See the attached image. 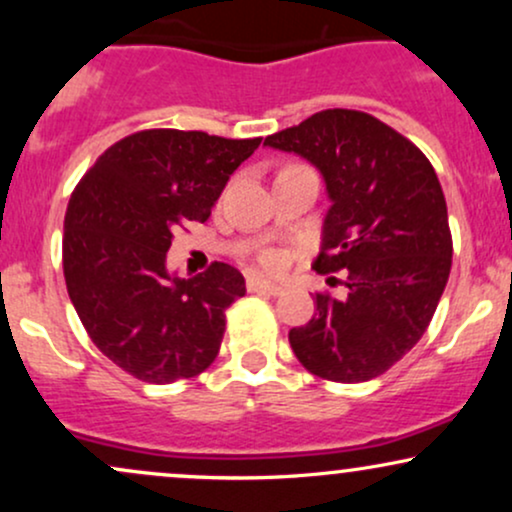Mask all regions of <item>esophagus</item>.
I'll return each mask as SVG.
<instances>
[{
    "instance_id": "1",
    "label": "esophagus",
    "mask_w": 512,
    "mask_h": 512,
    "mask_svg": "<svg viewBox=\"0 0 512 512\" xmlns=\"http://www.w3.org/2000/svg\"><path fill=\"white\" fill-rule=\"evenodd\" d=\"M248 291L250 293H267V296H279V293H284V286L274 284V281H264V279H260V276H250Z\"/></svg>"
}]
</instances>
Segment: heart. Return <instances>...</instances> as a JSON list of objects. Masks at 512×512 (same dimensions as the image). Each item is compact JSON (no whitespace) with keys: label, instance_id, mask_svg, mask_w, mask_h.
<instances>
[{"label":"heart","instance_id":"1","mask_svg":"<svg viewBox=\"0 0 512 512\" xmlns=\"http://www.w3.org/2000/svg\"><path fill=\"white\" fill-rule=\"evenodd\" d=\"M262 262H264V267L276 269V267H281V255H276V252H267V255L262 257Z\"/></svg>","mask_w":512,"mask_h":512}]
</instances>
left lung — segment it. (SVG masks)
<instances>
[{
  "label": "left lung",
  "mask_w": 512,
  "mask_h": 512,
  "mask_svg": "<svg viewBox=\"0 0 512 512\" xmlns=\"http://www.w3.org/2000/svg\"><path fill=\"white\" fill-rule=\"evenodd\" d=\"M325 182L320 274L344 272V296H315L289 342L313 375L363 383L421 339L450 276L448 207L436 170L409 139L358 110H322L264 139ZM334 284V276H330Z\"/></svg>",
  "instance_id": "1"
}]
</instances>
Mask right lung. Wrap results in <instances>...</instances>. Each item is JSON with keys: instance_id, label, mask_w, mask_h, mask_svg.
I'll return each mask as SVG.
<instances>
[{"instance_id": "right-lung-1", "label": "right lung", "mask_w": 512, "mask_h": 512, "mask_svg": "<svg viewBox=\"0 0 512 512\" xmlns=\"http://www.w3.org/2000/svg\"><path fill=\"white\" fill-rule=\"evenodd\" d=\"M260 142L146 129L110 146L76 185L62 240L69 298L91 342L134 378H195L219 354L243 274L214 262L182 279L166 252L182 226L209 219Z\"/></svg>"}]
</instances>
